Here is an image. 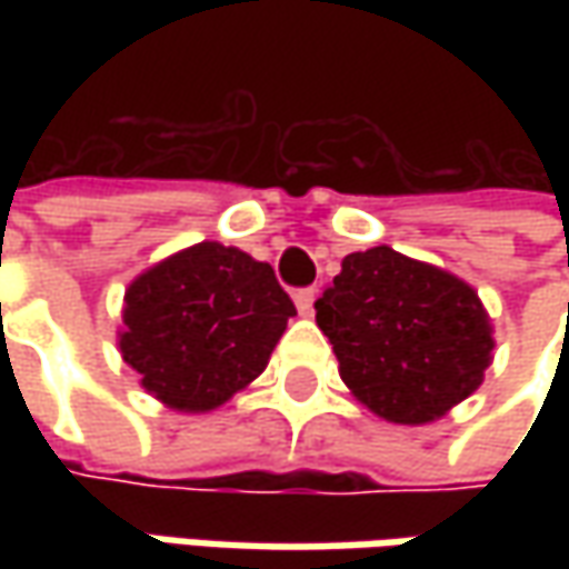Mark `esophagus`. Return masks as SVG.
I'll use <instances>...</instances> for the list:
<instances>
[{"label":"esophagus","mask_w":569,"mask_h":569,"mask_svg":"<svg viewBox=\"0 0 569 569\" xmlns=\"http://www.w3.org/2000/svg\"><path fill=\"white\" fill-rule=\"evenodd\" d=\"M313 300H317V291H313V288L297 291L295 303H297V310H300V317H313Z\"/></svg>","instance_id":"34e87169"}]
</instances>
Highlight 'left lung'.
<instances>
[{"label": "left lung", "mask_w": 569, "mask_h": 569, "mask_svg": "<svg viewBox=\"0 0 569 569\" xmlns=\"http://www.w3.org/2000/svg\"><path fill=\"white\" fill-rule=\"evenodd\" d=\"M317 326L351 396L389 425L440 421L493 358L491 317L469 281L392 247L341 259Z\"/></svg>", "instance_id": "1"}]
</instances>
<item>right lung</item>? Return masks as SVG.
<instances>
[{
	"label": "right lung",
	"mask_w": 569,
	"mask_h": 569,
	"mask_svg": "<svg viewBox=\"0 0 569 569\" xmlns=\"http://www.w3.org/2000/svg\"><path fill=\"white\" fill-rule=\"evenodd\" d=\"M295 313L269 262L202 240L132 278L117 341L148 396L202 415L266 370Z\"/></svg>",
	"instance_id": "1"
}]
</instances>
